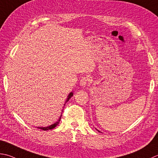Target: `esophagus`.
Listing matches in <instances>:
<instances>
[{
    "label": "esophagus",
    "mask_w": 158,
    "mask_h": 158,
    "mask_svg": "<svg viewBox=\"0 0 158 158\" xmlns=\"http://www.w3.org/2000/svg\"><path fill=\"white\" fill-rule=\"evenodd\" d=\"M88 81H89V79L87 77H83V78L81 79V81H80V85L82 86V87H85V86L87 85Z\"/></svg>",
    "instance_id": "obj_1"
}]
</instances>
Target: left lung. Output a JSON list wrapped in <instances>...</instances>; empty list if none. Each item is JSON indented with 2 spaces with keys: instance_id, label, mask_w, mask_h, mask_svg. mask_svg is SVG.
I'll return each instance as SVG.
<instances>
[{
  "instance_id": "8db88e82",
  "label": "left lung",
  "mask_w": 158,
  "mask_h": 158,
  "mask_svg": "<svg viewBox=\"0 0 158 158\" xmlns=\"http://www.w3.org/2000/svg\"><path fill=\"white\" fill-rule=\"evenodd\" d=\"M97 131H98V132H101V131H98V129H97Z\"/></svg>"
}]
</instances>
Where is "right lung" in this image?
Masks as SVG:
<instances>
[{
    "mask_svg": "<svg viewBox=\"0 0 158 158\" xmlns=\"http://www.w3.org/2000/svg\"><path fill=\"white\" fill-rule=\"evenodd\" d=\"M73 96V92H70V93L68 95V97H67V98H66V103L67 101H69V100H70V98L72 97ZM66 104V103H65ZM65 104H64V106H65ZM63 111V110H62ZM61 116H60V118H59V119L57 120L56 122H55V123H53V124H52V125H49V126H47V127H38V129H42V130H44V131H46V130H50V129H53V128H55V127H56L58 124H59V123H60V119H61Z\"/></svg>",
    "mask_w": 158,
    "mask_h": 158,
    "instance_id": "1",
    "label": "right lung"
}]
</instances>
